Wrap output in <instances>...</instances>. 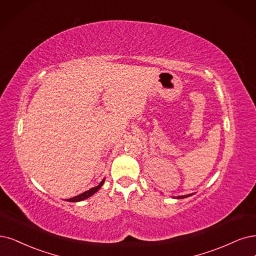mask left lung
<instances>
[{
    "label": "left lung",
    "instance_id": "8db88e82",
    "mask_svg": "<svg viewBox=\"0 0 256 256\" xmlns=\"http://www.w3.org/2000/svg\"><path fill=\"white\" fill-rule=\"evenodd\" d=\"M188 196H190V195H184V196H179V197H177V198H184V197H188Z\"/></svg>",
    "mask_w": 256,
    "mask_h": 256
}]
</instances>
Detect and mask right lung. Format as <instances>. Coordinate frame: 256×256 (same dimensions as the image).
<instances>
[{
  "mask_svg": "<svg viewBox=\"0 0 256 256\" xmlns=\"http://www.w3.org/2000/svg\"><path fill=\"white\" fill-rule=\"evenodd\" d=\"M103 182H104V179H103V180L100 182V184H99V186H94V188H90L88 191L84 192V193H82V194H80V195H78V196L72 197V198H70V200H68V202H81V200H86V198H88L90 196H92V194H94V193H96V192L99 190V188L102 186Z\"/></svg>",
  "mask_w": 256,
  "mask_h": 256,
  "instance_id": "add662e5",
  "label": "right lung"
}]
</instances>
